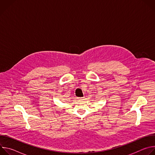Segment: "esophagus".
I'll use <instances>...</instances> for the list:
<instances>
[{"mask_svg":"<svg viewBox=\"0 0 155 155\" xmlns=\"http://www.w3.org/2000/svg\"><path fill=\"white\" fill-rule=\"evenodd\" d=\"M78 100H80V101H81V100H83V97H78Z\"/></svg>","mask_w":155,"mask_h":155,"instance_id":"34e87169","label":"esophagus"}]
</instances>
